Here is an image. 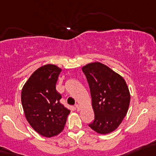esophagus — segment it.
Wrapping results in <instances>:
<instances>
[{
    "mask_svg": "<svg viewBox=\"0 0 156 156\" xmlns=\"http://www.w3.org/2000/svg\"><path fill=\"white\" fill-rule=\"evenodd\" d=\"M75 107H76L77 110H78V111H79L80 109H81V106H80L79 104H77L76 105H75Z\"/></svg>",
    "mask_w": 156,
    "mask_h": 156,
    "instance_id": "obj_1",
    "label": "esophagus"
}]
</instances>
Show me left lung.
Returning a JSON list of instances; mask_svg holds the SVG:
<instances>
[{
    "mask_svg": "<svg viewBox=\"0 0 156 156\" xmlns=\"http://www.w3.org/2000/svg\"><path fill=\"white\" fill-rule=\"evenodd\" d=\"M92 97L95 120L89 126L101 135L115 130L127 113L130 93L121 75L100 62L82 67Z\"/></svg>",
    "mask_w": 156,
    "mask_h": 156,
    "instance_id": "obj_1",
    "label": "left lung"
}]
</instances>
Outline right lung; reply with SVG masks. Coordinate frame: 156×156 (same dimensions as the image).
Listing matches in <instances>:
<instances>
[{"instance_id":"add662e5","label":"right lung","mask_w":156,"mask_h":156,"mask_svg":"<svg viewBox=\"0 0 156 156\" xmlns=\"http://www.w3.org/2000/svg\"><path fill=\"white\" fill-rule=\"evenodd\" d=\"M61 68L46 64L35 70L23 85L21 103L30 126L42 136L50 138L64 129L70 110L60 103L56 83Z\"/></svg>"}]
</instances>
